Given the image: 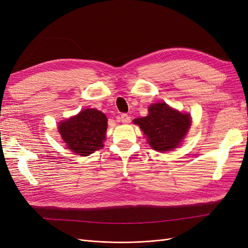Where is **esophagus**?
I'll return each instance as SVG.
<instances>
[{"instance_id": "esophagus-1", "label": "esophagus", "mask_w": 248, "mask_h": 248, "mask_svg": "<svg viewBox=\"0 0 248 248\" xmlns=\"http://www.w3.org/2000/svg\"><path fill=\"white\" fill-rule=\"evenodd\" d=\"M120 121L123 123H128L130 121V116L127 114H122L121 117H120Z\"/></svg>"}]
</instances>
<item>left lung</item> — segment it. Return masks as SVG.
I'll list each match as a JSON object with an SVG mask.
<instances>
[{"label": "left lung", "mask_w": 248, "mask_h": 248, "mask_svg": "<svg viewBox=\"0 0 248 248\" xmlns=\"http://www.w3.org/2000/svg\"><path fill=\"white\" fill-rule=\"evenodd\" d=\"M156 151L164 152L177 148L190 127V116L170 108L167 103H154L149 107L147 117L133 120Z\"/></svg>", "instance_id": "8db88e82"}]
</instances>
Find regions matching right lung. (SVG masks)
I'll list each match as a JSON object with an SVG mask.
<instances>
[{
    "label": "right lung",
    "mask_w": 248,
    "mask_h": 248,
    "mask_svg": "<svg viewBox=\"0 0 248 248\" xmlns=\"http://www.w3.org/2000/svg\"><path fill=\"white\" fill-rule=\"evenodd\" d=\"M108 118L103 112L87 108L59 125V132L67 148L80 156H88L103 147Z\"/></svg>",
    "instance_id": "add662e5"
}]
</instances>
